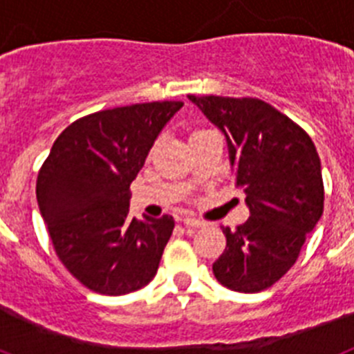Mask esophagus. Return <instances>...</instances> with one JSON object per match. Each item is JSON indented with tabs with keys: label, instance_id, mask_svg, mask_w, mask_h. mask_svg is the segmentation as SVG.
I'll return each mask as SVG.
<instances>
[{
	"label": "esophagus",
	"instance_id": "esophagus-1",
	"mask_svg": "<svg viewBox=\"0 0 354 354\" xmlns=\"http://www.w3.org/2000/svg\"><path fill=\"white\" fill-rule=\"evenodd\" d=\"M184 223V227H189V228H198L202 227V221L196 220V218H184V220H180Z\"/></svg>",
	"mask_w": 354,
	"mask_h": 354
}]
</instances>
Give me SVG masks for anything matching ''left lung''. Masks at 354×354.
<instances>
[{
  "instance_id": "8db88e82",
  "label": "left lung",
  "mask_w": 354,
  "mask_h": 354,
  "mask_svg": "<svg viewBox=\"0 0 354 354\" xmlns=\"http://www.w3.org/2000/svg\"><path fill=\"white\" fill-rule=\"evenodd\" d=\"M225 134L236 186L250 218L230 230L212 264L216 280L237 292H261L298 259L323 214L321 159L310 136L268 102L253 97L187 95Z\"/></svg>"
}]
</instances>
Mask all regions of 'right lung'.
<instances>
[{
	"mask_svg": "<svg viewBox=\"0 0 354 354\" xmlns=\"http://www.w3.org/2000/svg\"><path fill=\"white\" fill-rule=\"evenodd\" d=\"M180 101L86 115L56 138L37 177V202L55 252L84 287L106 296L156 277L175 221L129 216L131 183Z\"/></svg>",
	"mask_w": 354,
	"mask_h": 354,
	"instance_id": "obj_1",
	"label": "right lung"
}]
</instances>
